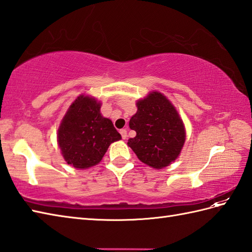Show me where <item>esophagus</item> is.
Segmentation results:
<instances>
[{
	"label": "esophagus",
	"instance_id": "obj_1",
	"mask_svg": "<svg viewBox=\"0 0 252 252\" xmlns=\"http://www.w3.org/2000/svg\"><path fill=\"white\" fill-rule=\"evenodd\" d=\"M120 134H121V137L126 139V130H125V128H122V130H120Z\"/></svg>",
	"mask_w": 252,
	"mask_h": 252
}]
</instances>
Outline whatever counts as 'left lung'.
<instances>
[{"label":"left lung","instance_id":"obj_1","mask_svg":"<svg viewBox=\"0 0 252 252\" xmlns=\"http://www.w3.org/2000/svg\"><path fill=\"white\" fill-rule=\"evenodd\" d=\"M137 112L130 119L136 136L127 140L138 159L161 169L177 159L186 140L184 122L176 108L162 93L154 91L136 103Z\"/></svg>","mask_w":252,"mask_h":252}]
</instances>
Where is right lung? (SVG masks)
<instances>
[{
	"mask_svg": "<svg viewBox=\"0 0 252 252\" xmlns=\"http://www.w3.org/2000/svg\"><path fill=\"white\" fill-rule=\"evenodd\" d=\"M101 103L79 95L69 106L58 130V144L67 164L89 168L102 160L109 145L121 139L112 120L104 118Z\"/></svg>",
	"mask_w": 252,
	"mask_h": 252,
	"instance_id": "obj_1",
	"label": "right lung"
}]
</instances>
